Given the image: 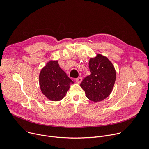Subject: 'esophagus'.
Masks as SVG:
<instances>
[{"instance_id":"obj_1","label":"esophagus","mask_w":149,"mask_h":149,"mask_svg":"<svg viewBox=\"0 0 149 149\" xmlns=\"http://www.w3.org/2000/svg\"><path fill=\"white\" fill-rule=\"evenodd\" d=\"M81 81H82V77H79L76 79V82L78 84H80L81 82Z\"/></svg>"}]
</instances>
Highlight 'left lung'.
Masks as SVG:
<instances>
[{
	"label": "left lung",
	"instance_id": "1",
	"mask_svg": "<svg viewBox=\"0 0 149 149\" xmlns=\"http://www.w3.org/2000/svg\"><path fill=\"white\" fill-rule=\"evenodd\" d=\"M88 67L91 74L83 80L80 86L89 100L102 101L112 92L116 76L114 67L106 56L100 54L90 58Z\"/></svg>",
	"mask_w": 149,
	"mask_h": 149
}]
</instances>
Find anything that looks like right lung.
I'll list each match as a JSON object with an SVG mask.
<instances>
[{"label": "right lung", "instance_id": "right-lung-1", "mask_svg": "<svg viewBox=\"0 0 149 149\" xmlns=\"http://www.w3.org/2000/svg\"><path fill=\"white\" fill-rule=\"evenodd\" d=\"M73 83L59 66L57 61H50L42 69L39 74L41 91L52 101L63 99Z\"/></svg>", "mask_w": 149, "mask_h": 149}]
</instances>
